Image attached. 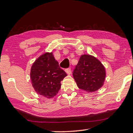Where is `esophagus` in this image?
I'll list each match as a JSON object with an SVG mask.
<instances>
[{
  "mask_svg": "<svg viewBox=\"0 0 133 133\" xmlns=\"http://www.w3.org/2000/svg\"><path fill=\"white\" fill-rule=\"evenodd\" d=\"M65 71L66 72V73L67 74V75H70L71 73V70L70 68L66 69V70H65Z\"/></svg>",
  "mask_w": 133,
  "mask_h": 133,
  "instance_id": "obj_1",
  "label": "esophagus"
}]
</instances>
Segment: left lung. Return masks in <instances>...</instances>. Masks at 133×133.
<instances>
[{"mask_svg": "<svg viewBox=\"0 0 133 133\" xmlns=\"http://www.w3.org/2000/svg\"><path fill=\"white\" fill-rule=\"evenodd\" d=\"M73 76L78 88L87 92H94L104 84L105 70L97 58L84 55L80 56Z\"/></svg>", "mask_w": 133, "mask_h": 133, "instance_id": "left-lung-1", "label": "left lung"}]
</instances>
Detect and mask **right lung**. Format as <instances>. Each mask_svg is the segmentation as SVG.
Here are the masks:
<instances>
[{
    "mask_svg": "<svg viewBox=\"0 0 133 133\" xmlns=\"http://www.w3.org/2000/svg\"><path fill=\"white\" fill-rule=\"evenodd\" d=\"M67 76L59 67L51 53L40 56L31 66V84L37 94L47 98H52L61 88V81Z\"/></svg>",
    "mask_w": 133,
    "mask_h": 133,
    "instance_id": "1",
    "label": "right lung"
}]
</instances>
